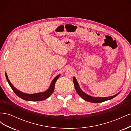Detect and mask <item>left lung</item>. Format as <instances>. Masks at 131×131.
Listing matches in <instances>:
<instances>
[{"label":"left lung","instance_id":"obj_1","mask_svg":"<svg viewBox=\"0 0 131 131\" xmlns=\"http://www.w3.org/2000/svg\"><path fill=\"white\" fill-rule=\"evenodd\" d=\"M73 82L74 84V86L75 90H76L78 94L80 96L82 99H84V100L88 102H90L91 103H101V102H103L104 101H108L109 100H111L115 97H116V96L120 93H118L116 94L115 95H114L113 96H110V97H91L90 96H89L85 93H84L83 91L80 89V87L79 86V84L78 83V81H77L76 79H75L74 77L73 78Z\"/></svg>","mask_w":131,"mask_h":131}]
</instances>
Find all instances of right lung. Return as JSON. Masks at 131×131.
<instances>
[{
  "label": "right lung",
  "mask_w": 131,
  "mask_h": 131,
  "mask_svg": "<svg viewBox=\"0 0 131 131\" xmlns=\"http://www.w3.org/2000/svg\"><path fill=\"white\" fill-rule=\"evenodd\" d=\"M5 76H6V80L7 82H8L9 85L10 86L11 88L14 91V92L18 97L23 99V100L28 101H43V100H46V99H47V98H49L51 96V94L53 93L54 89L55 83H56V81L57 80V79L59 78V77H60V74L57 75V76L53 79L52 82H51L49 89L47 90H46L45 92L38 93H35V94H26L18 91L11 84V83L9 80L8 78H7V75L6 73H5Z\"/></svg>",
  "instance_id": "obj_1"
}]
</instances>
